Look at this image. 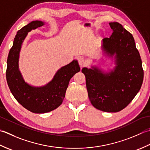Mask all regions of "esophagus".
I'll return each mask as SVG.
<instances>
[{
	"label": "esophagus",
	"instance_id": "1",
	"mask_svg": "<svg viewBox=\"0 0 150 150\" xmlns=\"http://www.w3.org/2000/svg\"><path fill=\"white\" fill-rule=\"evenodd\" d=\"M78 63H79V66H80L81 67H83L85 65V63H86V60H85L84 57H79L78 58Z\"/></svg>",
	"mask_w": 150,
	"mask_h": 150
}]
</instances>
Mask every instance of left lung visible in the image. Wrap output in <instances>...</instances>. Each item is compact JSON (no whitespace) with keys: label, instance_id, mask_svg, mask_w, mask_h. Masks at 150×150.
Returning a JSON list of instances; mask_svg holds the SVG:
<instances>
[{"label":"left lung","instance_id":"left-lung-1","mask_svg":"<svg viewBox=\"0 0 150 150\" xmlns=\"http://www.w3.org/2000/svg\"><path fill=\"white\" fill-rule=\"evenodd\" d=\"M112 33L102 40L103 52L115 55L116 66L104 73L96 67H86V87L92 105L100 111L116 112L124 109L133 100L142 86L144 71L142 61L131 33L120 23H109Z\"/></svg>","mask_w":150,"mask_h":150}]
</instances>
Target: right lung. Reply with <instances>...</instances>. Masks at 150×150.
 Wrapping results in <instances>:
<instances>
[{"label": "right lung", "instance_id": "1", "mask_svg": "<svg viewBox=\"0 0 150 150\" xmlns=\"http://www.w3.org/2000/svg\"><path fill=\"white\" fill-rule=\"evenodd\" d=\"M43 25L42 21H32L19 30L7 59L6 80L11 93L21 105L34 113L50 112L62 104L70 79L80 71L78 61L73 60L57 71L52 80L43 87H33L24 81L18 63L21 45L29 32Z\"/></svg>", "mask_w": 150, "mask_h": 150}]
</instances>
